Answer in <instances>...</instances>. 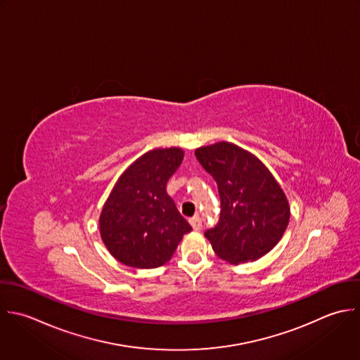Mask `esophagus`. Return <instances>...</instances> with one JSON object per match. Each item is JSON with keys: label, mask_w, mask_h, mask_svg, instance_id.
I'll use <instances>...</instances> for the list:
<instances>
[{"label": "esophagus", "mask_w": 360, "mask_h": 360, "mask_svg": "<svg viewBox=\"0 0 360 360\" xmlns=\"http://www.w3.org/2000/svg\"><path fill=\"white\" fill-rule=\"evenodd\" d=\"M189 223H191V226L193 227V230H196V231H199V230L202 229V219H200L199 216H193V217L189 220Z\"/></svg>", "instance_id": "1"}]
</instances>
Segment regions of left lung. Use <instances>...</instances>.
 I'll use <instances>...</instances> for the list:
<instances>
[{
  "mask_svg": "<svg viewBox=\"0 0 360 360\" xmlns=\"http://www.w3.org/2000/svg\"><path fill=\"white\" fill-rule=\"evenodd\" d=\"M195 155L219 188L220 217L205 231L216 255L244 264L268 254L290 219L288 199L274 175L255 155L231 143L200 147Z\"/></svg>",
  "mask_w": 360,
  "mask_h": 360,
  "instance_id": "1",
  "label": "left lung"
}]
</instances>
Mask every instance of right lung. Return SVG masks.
Wrapping results in <instances>:
<instances>
[{"label":"right lung","instance_id":"1","mask_svg":"<svg viewBox=\"0 0 360 360\" xmlns=\"http://www.w3.org/2000/svg\"><path fill=\"white\" fill-rule=\"evenodd\" d=\"M182 160L184 151L176 147L148 151L116 182L103 205L99 230L119 262L140 269L158 268L192 230L165 191Z\"/></svg>","mask_w":360,"mask_h":360}]
</instances>
